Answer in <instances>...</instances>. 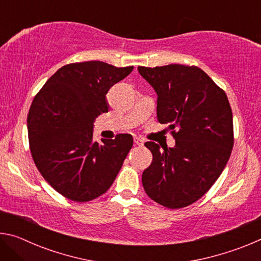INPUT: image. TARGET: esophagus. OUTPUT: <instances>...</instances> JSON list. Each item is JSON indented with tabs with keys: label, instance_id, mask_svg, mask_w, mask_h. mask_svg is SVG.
Segmentation results:
<instances>
[{
	"label": "esophagus",
	"instance_id": "obj_1",
	"mask_svg": "<svg viewBox=\"0 0 261 261\" xmlns=\"http://www.w3.org/2000/svg\"><path fill=\"white\" fill-rule=\"evenodd\" d=\"M134 141L136 145H138V146H141V145H144V138H141V137H135Z\"/></svg>",
	"mask_w": 261,
	"mask_h": 261
}]
</instances>
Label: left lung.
Here are the masks:
<instances>
[{
	"instance_id": "obj_1",
	"label": "left lung",
	"mask_w": 261,
	"mask_h": 261,
	"mask_svg": "<svg viewBox=\"0 0 261 261\" xmlns=\"http://www.w3.org/2000/svg\"><path fill=\"white\" fill-rule=\"evenodd\" d=\"M158 94L156 114L169 124L173 148L145 143L153 160L144 170L145 192L176 210L204 196L219 178L233 146L232 112L226 92L194 65L138 67Z\"/></svg>"
}]
</instances>
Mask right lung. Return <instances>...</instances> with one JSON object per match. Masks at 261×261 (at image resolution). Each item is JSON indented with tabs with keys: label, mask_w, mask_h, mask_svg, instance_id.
Returning <instances> with one entry per match:
<instances>
[{
	"label": "right lung",
	"mask_w": 261,
	"mask_h": 261,
	"mask_svg": "<svg viewBox=\"0 0 261 261\" xmlns=\"http://www.w3.org/2000/svg\"><path fill=\"white\" fill-rule=\"evenodd\" d=\"M134 67L100 61L60 68L34 96L28 115L31 155L42 177L68 199L86 202L112 187L134 145L131 135L93 140L95 118L108 113L106 94Z\"/></svg>",
	"instance_id": "add662e5"
}]
</instances>
